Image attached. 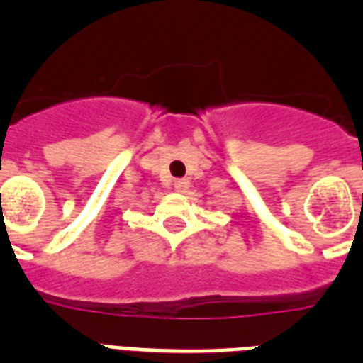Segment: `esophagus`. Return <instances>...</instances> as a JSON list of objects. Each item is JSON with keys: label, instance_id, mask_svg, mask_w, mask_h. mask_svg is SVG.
Masks as SVG:
<instances>
[{"label": "esophagus", "instance_id": "obj_1", "mask_svg": "<svg viewBox=\"0 0 363 363\" xmlns=\"http://www.w3.org/2000/svg\"><path fill=\"white\" fill-rule=\"evenodd\" d=\"M189 179H185V178H179V179H174V189L178 192H187V189H189Z\"/></svg>", "mask_w": 363, "mask_h": 363}]
</instances>
